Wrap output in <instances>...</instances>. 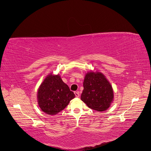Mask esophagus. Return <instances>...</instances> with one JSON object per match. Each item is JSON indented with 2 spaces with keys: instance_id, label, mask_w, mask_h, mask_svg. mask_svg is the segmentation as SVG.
I'll list each match as a JSON object with an SVG mask.
<instances>
[{
  "instance_id": "34e87169",
  "label": "esophagus",
  "mask_w": 151,
  "mask_h": 151,
  "mask_svg": "<svg viewBox=\"0 0 151 151\" xmlns=\"http://www.w3.org/2000/svg\"><path fill=\"white\" fill-rule=\"evenodd\" d=\"M74 93H75V96H76V98H78L79 96H80L79 92H78V91H75V92H74Z\"/></svg>"
}]
</instances>
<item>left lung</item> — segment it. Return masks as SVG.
<instances>
[{
    "label": "left lung",
    "instance_id": "obj_1",
    "mask_svg": "<svg viewBox=\"0 0 151 151\" xmlns=\"http://www.w3.org/2000/svg\"><path fill=\"white\" fill-rule=\"evenodd\" d=\"M112 87L102 73H88L83 81V91L81 99L90 109L105 111L113 101Z\"/></svg>",
    "mask_w": 151,
    "mask_h": 151
}]
</instances>
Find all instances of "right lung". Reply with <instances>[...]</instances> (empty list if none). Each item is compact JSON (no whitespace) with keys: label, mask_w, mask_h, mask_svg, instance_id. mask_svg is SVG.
Wrapping results in <instances>:
<instances>
[{"label":"right lung","mask_w":151,"mask_h":151,"mask_svg":"<svg viewBox=\"0 0 151 151\" xmlns=\"http://www.w3.org/2000/svg\"><path fill=\"white\" fill-rule=\"evenodd\" d=\"M75 97V94L59 75L48 76L37 92L39 106L48 115H55L64 110Z\"/></svg>","instance_id":"add662e5"}]
</instances>
